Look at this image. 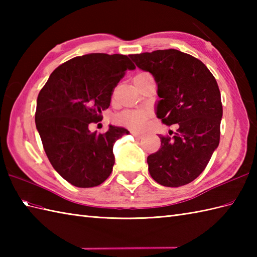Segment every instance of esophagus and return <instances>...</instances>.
<instances>
[{"label":"esophagus","mask_w":257,"mask_h":257,"mask_svg":"<svg viewBox=\"0 0 257 257\" xmlns=\"http://www.w3.org/2000/svg\"><path fill=\"white\" fill-rule=\"evenodd\" d=\"M132 134L135 136L136 138L137 139H141L144 137V134H141V133H138V132H136V130H132Z\"/></svg>","instance_id":"esophagus-1"}]
</instances>
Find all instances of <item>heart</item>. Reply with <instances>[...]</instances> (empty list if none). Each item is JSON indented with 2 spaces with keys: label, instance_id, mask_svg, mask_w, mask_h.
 <instances>
[{
  "label": "heart",
  "instance_id": "1",
  "mask_svg": "<svg viewBox=\"0 0 257 257\" xmlns=\"http://www.w3.org/2000/svg\"><path fill=\"white\" fill-rule=\"evenodd\" d=\"M150 110L147 108L137 109V110H127L118 114L117 121L129 125L132 128H143L150 117Z\"/></svg>",
  "mask_w": 257,
  "mask_h": 257
}]
</instances>
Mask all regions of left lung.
Returning <instances> with one entry per match:
<instances>
[{"label": "left lung", "mask_w": 257, "mask_h": 257, "mask_svg": "<svg viewBox=\"0 0 257 257\" xmlns=\"http://www.w3.org/2000/svg\"><path fill=\"white\" fill-rule=\"evenodd\" d=\"M130 57L154 76L160 98L157 117L167 125L179 124L173 138L160 136V149L147 158L150 176L165 187L192 182L220 143L223 108L214 76L198 58L177 50Z\"/></svg>", "instance_id": "1"}]
</instances>
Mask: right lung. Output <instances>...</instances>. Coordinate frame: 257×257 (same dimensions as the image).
Returning <instances> with one entry per match:
<instances>
[{
	"instance_id": "add662e5",
	"label": "right lung",
	"mask_w": 257,
	"mask_h": 257,
	"mask_svg": "<svg viewBox=\"0 0 257 257\" xmlns=\"http://www.w3.org/2000/svg\"><path fill=\"white\" fill-rule=\"evenodd\" d=\"M135 68L121 54H87L58 66L38 94L35 123L46 156L75 187H97L110 176L113 144L129 132L109 125L107 133L97 134L88 125L100 121L113 88Z\"/></svg>"
}]
</instances>
